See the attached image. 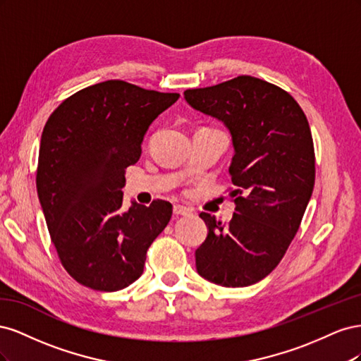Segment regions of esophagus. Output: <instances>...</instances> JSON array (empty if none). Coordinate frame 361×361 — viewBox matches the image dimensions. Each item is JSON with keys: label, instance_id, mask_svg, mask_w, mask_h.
<instances>
[{"label": "esophagus", "instance_id": "34e87169", "mask_svg": "<svg viewBox=\"0 0 361 361\" xmlns=\"http://www.w3.org/2000/svg\"><path fill=\"white\" fill-rule=\"evenodd\" d=\"M173 214L176 216H180V215H190L191 214V209L187 206H182V204H174L173 206Z\"/></svg>", "mask_w": 361, "mask_h": 361}]
</instances>
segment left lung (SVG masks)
<instances>
[{"label":"left lung","mask_w":361,"mask_h":361,"mask_svg":"<svg viewBox=\"0 0 361 361\" xmlns=\"http://www.w3.org/2000/svg\"><path fill=\"white\" fill-rule=\"evenodd\" d=\"M185 101L221 122L232 137L228 167L235 215L221 224L202 212L207 236L195 250L199 274L215 285L244 288L265 279L298 232L314 185L307 118L280 87L243 75L183 93Z\"/></svg>","instance_id":"1"}]
</instances>
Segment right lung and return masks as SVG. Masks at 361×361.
Returning <instances> with one entry per match:
<instances>
[{"instance_id": "right-lung-1", "label": "right lung", "mask_w": 361, "mask_h": 361, "mask_svg": "<svg viewBox=\"0 0 361 361\" xmlns=\"http://www.w3.org/2000/svg\"><path fill=\"white\" fill-rule=\"evenodd\" d=\"M178 99L108 80L68 97L43 128L39 202L63 267L81 285L114 292L143 274L173 209L154 200L125 211V170L140 159L152 122Z\"/></svg>"}]
</instances>
